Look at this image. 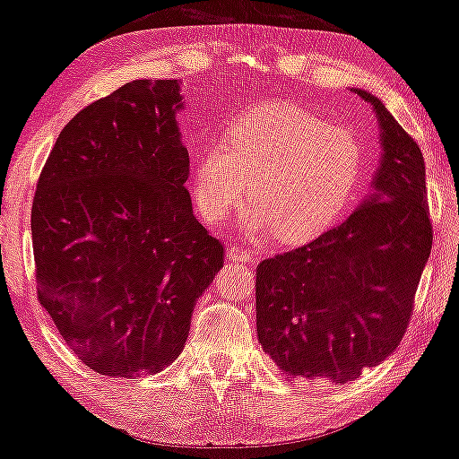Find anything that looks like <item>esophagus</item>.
<instances>
[{
  "mask_svg": "<svg viewBox=\"0 0 459 459\" xmlns=\"http://www.w3.org/2000/svg\"><path fill=\"white\" fill-rule=\"evenodd\" d=\"M228 256L231 261H240V263H250V265H256V256L250 253V250L242 248V247H231L228 250Z\"/></svg>",
  "mask_w": 459,
  "mask_h": 459,
  "instance_id": "34e87169",
  "label": "esophagus"
}]
</instances>
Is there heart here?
Here are the masks:
<instances>
[{
	"label": "heart",
	"mask_w": 459,
	"mask_h": 459,
	"mask_svg": "<svg viewBox=\"0 0 459 459\" xmlns=\"http://www.w3.org/2000/svg\"><path fill=\"white\" fill-rule=\"evenodd\" d=\"M225 140L200 150L192 169L194 200L209 223L240 203L248 179L244 231L309 240L342 215L359 186V140L299 106H256L225 125Z\"/></svg>",
	"instance_id": "b5f03b06"
}]
</instances>
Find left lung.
Instances as JSON below:
<instances>
[{
	"instance_id": "obj_1",
	"label": "left lung",
	"mask_w": 459,
	"mask_h": 459,
	"mask_svg": "<svg viewBox=\"0 0 459 459\" xmlns=\"http://www.w3.org/2000/svg\"><path fill=\"white\" fill-rule=\"evenodd\" d=\"M372 106L380 162L347 221L256 267V336L290 378L355 380L394 353L430 256L424 156L386 106Z\"/></svg>"
}]
</instances>
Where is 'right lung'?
<instances>
[{
  "instance_id": "1",
  "label": "right lung",
  "mask_w": 459,
  "mask_h": 459,
  "mask_svg": "<svg viewBox=\"0 0 459 459\" xmlns=\"http://www.w3.org/2000/svg\"><path fill=\"white\" fill-rule=\"evenodd\" d=\"M175 79L131 81L60 131L37 181V294L65 342L102 376L178 359L223 247L192 211Z\"/></svg>"
}]
</instances>
